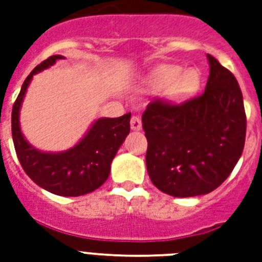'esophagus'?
<instances>
[{"mask_svg":"<svg viewBox=\"0 0 262 262\" xmlns=\"http://www.w3.org/2000/svg\"><path fill=\"white\" fill-rule=\"evenodd\" d=\"M130 127L133 130H139V129H141V119H140L139 115H133V117H132Z\"/></svg>","mask_w":262,"mask_h":262,"instance_id":"obj_1","label":"esophagus"}]
</instances>
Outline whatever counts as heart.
Returning a JSON list of instances; mask_svg holds the SVG:
<instances>
[{
	"label": "heart",
	"instance_id": "heart-1",
	"mask_svg": "<svg viewBox=\"0 0 262 262\" xmlns=\"http://www.w3.org/2000/svg\"><path fill=\"white\" fill-rule=\"evenodd\" d=\"M199 85V74L196 70L185 71L177 66H163L159 67L147 79L149 91L165 92L171 91L176 97L188 96L195 92Z\"/></svg>",
	"mask_w": 262,
	"mask_h": 262
}]
</instances>
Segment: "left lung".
<instances>
[{
  "label": "left lung",
  "mask_w": 262,
  "mask_h": 262,
  "mask_svg": "<svg viewBox=\"0 0 262 262\" xmlns=\"http://www.w3.org/2000/svg\"><path fill=\"white\" fill-rule=\"evenodd\" d=\"M205 91L183 103L154 99L143 113L145 163L152 184L177 198L214 191L231 174L246 139V113L236 78L207 55Z\"/></svg>",
  "instance_id": "obj_1"
}]
</instances>
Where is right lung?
Listing matches in <instances>:
<instances>
[{"label":"right lung","mask_w":262,"mask_h":262,"mask_svg":"<svg viewBox=\"0 0 262 262\" xmlns=\"http://www.w3.org/2000/svg\"><path fill=\"white\" fill-rule=\"evenodd\" d=\"M59 59L63 56L48 57L26 78L12 108V137L20 165L35 184L60 196H79L97 189L108 179L114 157L130 132V113L97 119L86 136L64 152H41L31 147L20 132V105L34 74Z\"/></svg>","instance_id":"1"}]
</instances>
